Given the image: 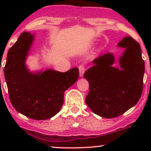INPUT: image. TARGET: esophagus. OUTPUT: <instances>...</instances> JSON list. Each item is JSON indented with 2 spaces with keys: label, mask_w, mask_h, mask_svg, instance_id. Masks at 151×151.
I'll use <instances>...</instances> for the list:
<instances>
[{
  "label": "esophagus",
  "mask_w": 151,
  "mask_h": 151,
  "mask_svg": "<svg viewBox=\"0 0 151 151\" xmlns=\"http://www.w3.org/2000/svg\"><path fill=\"white\" fill-rule=\"evenodd\" d=\"M79 76H80V77H83L84 72H85V67H84V66L83 65H79Z\"/></svg>",
  "instance_id": "1"
}]
</instances>
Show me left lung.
Returning a JSON list of instances; mask_svg holds the SVG:
<instances>
[{
  "mask_svg": "<svg viewBox=\"0 0 151 151\" xmlns=\"http://www.w3.org/2000/svg\"><path fill=\"white\" fill-rule=\"evenodd\" d=\"M118 46L125 48L119 58L120 69L113 67L114 57L108 52L94 59L84 74L89 84L86 104L93 113L107 119L136 105L143 91L145 64L139 43L127 36Z\"/></svg>",
  "mask_w": 151,
  "mask_h": 151,
  "instance_id": "8db88e82",
  "label": "left lung"
}]
</instances>
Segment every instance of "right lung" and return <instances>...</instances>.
<instances>
[{"instance_id": "add662e5", "label": "right lung", "mask_w": 151, "mask_h": 151, "mask_svg": "<svg viewBox=\"0 0 151 151\" xmlns=\"http://www.w3.org/2000/svg\"><path fill=\"white\" fill-rule=\"evenodd\" d=\"M34 35L22 32L7 55L5 79L10 101L15 110L35 120H45L60 111L64 93L79 77L77 67L66 72L52 70L32 73L25 60Z\"/></svg>"}]
</instances>
